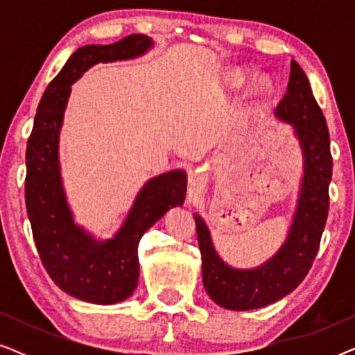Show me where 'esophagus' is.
Wrapping results in <instances>:
<instances>
[{
    "label": "esophagus",
    "instance_id": "1",
    "mask_svg": "<svg viewBox=\"0 0 355 355\" xmlns=\"http://www.w3.org/2000/svg\"><path fill=\"white\" fill-rule=\"evenodd\" d=\"M205 186H207V178L202 171L196 169V171L189 174V191H191V193H193V196H200Z\"/></svg>",
    "mask_w": 355,
    "mask_h": 355
}]
</instances>
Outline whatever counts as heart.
Instances as JSON below:
<instances>
[{
  "mask_svg": "<svg viewBox=\"0 0 355 355\" xmlns=\"http://www.w3.org/2000/svg\"><path fill=\"white\" fill-rule=\"evenodd\" d=\"M236 80H239V76L236 77ZM252 89H254V92H261V90H265V84H263V82H261V80H260V82H255Z\"/></svg>",
  "mask_w": 355,
  "mask_h": 355,
  "instance_id": "b5f03b06",
  "label": "heart"
}]
</instances>
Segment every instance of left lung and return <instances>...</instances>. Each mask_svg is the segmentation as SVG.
Here are the masks:
<instances>
[{"instance_id": "8db88e82", "label": "left lung", "mask_w": 355, "mask_h": 355, "mask_svg": "<svg viewBox=\"0 0 355 355\" xmlns=\"http://www.w3.org/2000/svg\"><path fill=\"white\" fill-rule=\"evenodd\" d=\"M276 116L294 125L305 158L297 211L278 254L260 268H231L213 249L205 221L196 215L203 286L208 295L225 309H260L293 293L312 268L327 225L328 187L333 174L329 132L307 76L295 61H291L288 92L276 106Z\"/></svg>"}]
</instances>
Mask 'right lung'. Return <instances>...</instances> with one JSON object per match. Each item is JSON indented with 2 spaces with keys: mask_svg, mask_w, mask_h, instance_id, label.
<instances>
[{
  "mask_svg": "<svg viewBox=\"0 0 355 355\" xmlns=\"http://www.w3.org/2000/svg\"><path fill=\"white\" fill-rule=\"evenodd\" d=\"M150 45L148 37L132 33L111 45H87L72 53L46 87L27 142L26 207L37 250L56 286L85 302L108 305L132 295L139 281L140 237L186 198L184 171L153 178L140 191L114 239L96 242L74 225L62 192L58 135L71 84L96 62L128 60L142 55Z\"/></svg>",
  "mask_w": 355,
  "mask_h": 355,
  "instance_id": "add662e5",
  "label": "right lung"
}]
</instances>
